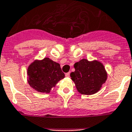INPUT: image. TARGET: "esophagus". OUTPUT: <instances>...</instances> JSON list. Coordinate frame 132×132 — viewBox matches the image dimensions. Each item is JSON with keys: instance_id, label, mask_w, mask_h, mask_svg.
Listing matches in <instances>:
<instances>
[{"instance_id": "34e87169", "label": "esophagus", "mask_w": 132, "mask_h": 132, "mask_svg": "<svg viewBox=\"0 0 132 132\" xmlns=\"http://www.w3.org/2000/svg\"><path fill=\"white\" fill-rule=\"evenodd\" d=\"M69 76H70V73H69V72L65 73V76H66V77H69Z\"/></svg>"}]
</instances>
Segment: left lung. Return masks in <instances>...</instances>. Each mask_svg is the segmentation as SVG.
<instances>
[{"instance_id":"left-lung-1","label":"left lung","mask_w":132,"mask_h":132,"mask_svg":"<svg viewBox=\"0 0 132 132\" xmlns=\"http://www.w3.org/2000/svg\"><path fill=\"white\" fill-rule=\"evenodd\" d=\"M75 71L70 73L78 92L81 94L92 95L101 89L108 73L104 65L98 61L82 59L74 64Z\"/></svg>"}]
</instances>
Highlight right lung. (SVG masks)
Returning a JSON list of instances; mask_svg holds the SVG:
<instances>
[{
    "mask_svg": "<svg viewBox=\"0 0 132 132\" xmlns=\"http://www.w3.org/2000/svg\"><path fill=\"white\" fill-rule=\"evenodd\" d=\"M28 83L36 91L41 93H50L52 87L65 78L59 63L45 58L36 60L27 69Z\"/></svg>",
    "mask_w": 132,
    "mask_h": 132,
    "instance_id": "add662e5",
    "label": "right lung"
}]
</instances>
